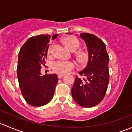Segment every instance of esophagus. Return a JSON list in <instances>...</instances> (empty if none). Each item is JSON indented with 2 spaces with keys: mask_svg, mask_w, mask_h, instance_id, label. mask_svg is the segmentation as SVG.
<instances>
[{
  "mask_svg": "<svg viewBox=\"0 0 132 132\" xmlns=\"http://www.w3.org/2000/svg\"><path fill=\"white\" fill-rule=\"evenodd\" d=\"M64 76V75H62V74H59L58 75V78L59 79H60V78H62V77Z\"/></svg>",
  "mask_w": 132,
  "mask_h": 132,
  "instance_id": "34e87169",
  "label": "esophagus"
}]
</instances>
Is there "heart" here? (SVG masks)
<instances>
[{
    "instance_id": "b5f03b06",
    "label": "heart",
    "mask_w": 132,
    "mask_h": 132,
    "mask_svg": "<svg viewBox=\"0 0 132 132\" xmlns=\"http://www.w3.org/2000/svg\"><path fill=\"white\" fill-rule=\"evenodd\" d=\"M64 43L68 48L71 51L74 52L80 46L79 41L75 37H68L64 39ZM52 46L48 48V53H51ZM79 57L81 59H84L86 57V54L85 52H80ZM77 64L74 61H63L58 60L53 63V69L54 71L59 74H66L75 68Z\"/></svg>"
}]
</instances>
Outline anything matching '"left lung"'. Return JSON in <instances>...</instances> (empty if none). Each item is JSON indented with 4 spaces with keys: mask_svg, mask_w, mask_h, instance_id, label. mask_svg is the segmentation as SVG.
I'll return each instance as SVG.
<instances>
[{
    "mask_svg": "<svg viewBox=\"0 0 132 132\" xmlns=\"http://www.w3.org/2000/svg\"><path fill=\"white\" fill-rule=\"evenodd\" d=\"M80 38L87 46L88 61L79 72L85 78L76 77L71 94L79 105L89 108L99 104L105 96L109 82V57L105 43L95 35L82 32Z\"/></svg>",
    "mask_w": 132,
    "mask_h": 132,
    "instance_id": "1",
    "label": "left lung"
}]
</instances>
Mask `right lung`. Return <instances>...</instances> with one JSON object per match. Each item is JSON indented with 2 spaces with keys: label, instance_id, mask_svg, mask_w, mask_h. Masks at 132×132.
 I'll return each mask as SVG.
<instances>
[{
  "label": "right lung",
  "instance_id": "right-lung-1",
  "mask_svg": "<svg viewBox=\"0 0 132 132\" xmlns=\"http://www.w3.org/2000/svg\"><path fill=\"white\" fill-rule=\"evenodd\" d=\"M48 34L32 36L23 45L18 54L17 76L21 92L27 103L34 107L47 104L54 96L58 82L56 74L41 73V65L45 59L50 39H55Z\"/></svg>",
  "mask_w": 132,
  "mask_h": 132
}]
</instances>
